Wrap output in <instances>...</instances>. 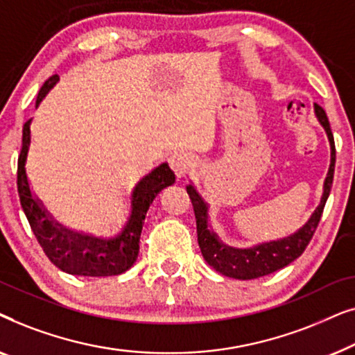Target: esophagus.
I'll list each match as a JSON object with an SVG mask.
<instances>
[{
    "instance_id": "esophagus-1",
    "label": "esophagus",
    "mask_w": 355,
    "mask_h": 355,
    "mask_svg": "<svg viewBox=\"0 0 355 355\" xmlns=\"http://www.w3.org/2000/svg\"><path fill=\"white\" fill-rule=\"evenodd\" d=\"M168 163H169V166H171L173 171L176 173V176L181 179L186 176L189 171H191L192 157L189 153L181 152V150H179V152H174L171 157H169Z\"/></svg>"
}]
</instances>
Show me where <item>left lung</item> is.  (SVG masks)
<instances>
[{
  "instance_id": "left-lung-1",
  "label": "left lung",
  "mask_w": 355,
  "mask_h": 355,
  "mask_svg": "<svg viewBox=\"0 0 355 355\" xmlns=\"http://www.w3.org/2000/svg\"><path fill=\"white\" fill-rule=\"evenodd\" d=\"M313 108L320 124L327 130L329 147H331V164H329L327 179H324L323 196L322 200H320V205L315 208V211L309 218V221L300 230L295 231L294 234L278 241L263 242V244L249 247V249H236V247L226 245L225 242L220 241L216 232H213L208 227L207 202L198 196V192L192 184H189L186 187L189 197H191L193 213H196L198 247H200L202 255L207 263L211 268L220 271L221 275L236 279H255L260 278V276L270 275L276 270L284 268L286 265H289L295 259H299L305 250V247L309 245L310 239H312L313 232L320 223V218H322L324 203L328 200L329 191H331L334 162H336V148H334V139L331 128H329L327 113L317 103L313 105Z\"/></svg>"
}]
</instances>
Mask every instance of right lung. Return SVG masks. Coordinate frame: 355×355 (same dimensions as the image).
Listing matches in <instances>:
<instances>
[{
	"label": "right lung",
	"instance_id": "add662e5",
	"mask_svg": "<svg viewBox=\"0 0 355 355\" xmlns=\"http://www.w3.org/2000/svg\"><path fill=\"white\" fill-rule=\"evenodd\" d=\"M58 80L60 77L51 76L42 85L35 106L40 105V101ZM31 123L32 119H28L22 129V148L17 159V191L22 210L38 244L42 245L53 265L69 275L114 276L124 273L137 260L140 232L153 198L164 187L171 186L176 181L171 168L168 166V163H162L152 173L140 179L130 196L129 220L116 237L103 239V237L71 231L55 221V218L45 210L43 203L33 196L28 186L26 162L31 147Z\"/></svg>",
	"mask_w": 355,
	"mask_h": 355
}]
</instances>
